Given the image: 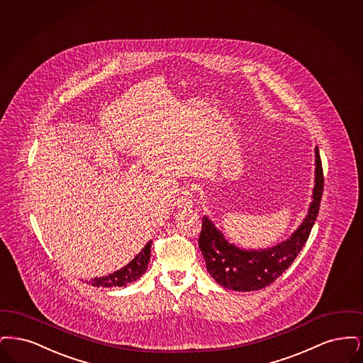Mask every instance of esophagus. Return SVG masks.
Here are the masks:
<instances>
[{"label":"esophagus","mask_w":363,"mask_h":363,"mask_svg":"<svg viewBox=\"0 0 363 363\" xmlns=\"http://www.w3.org/2000/svg\"><path fill=\"white\" fill-rule=\"evenodd\" d=\"M177 205L179 207H192L194 205V195H192V189L187 186L186 189H183L180 198L177 199Z\"/></svg>","instance_id":"1"}]
</instances>
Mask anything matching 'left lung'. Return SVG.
Listing matches in <instances>:
<instances>
[{
  "label": "left lung",
  "instance_id": "left-lung-1",
  "mask_svg": "<svg viewBox=\"0 0 363 363\" xmlns=\"http://www.w3.org/2000/svg\"><path fill=\"white\" fill-rule=\"evenodd\" d=\"M315 155L313 201L305 220L286 241L266 250H242L229 242L213 221L203 217L199 248L207 271L217 284L236 291L260 290L272 284L291 266L311 235L323 196L324 174L317 146Z\"/></svg>",
  "mask_w": 363,
  "mask_h": 363
}]
</instances>
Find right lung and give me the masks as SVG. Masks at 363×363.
Returning a JSON list of instances; mask_svg holds the SVG:
<instances>
[{
    "label": "right lung",
    "instance_id": "add662e5",
    "mask_svg": "<svg viewBox=\"0 0 363 363\" xmlns=\"http://www.w3.org/2000/svg\"><path fill=\"white\" fill-rule=\"evenodd\" d=\"M150 247H152V241H149L141 252L138 253L127 266L112 272L107 277L94 278L89 281V284L95 287H116V286L122 287V286H126V284L140 279V277L145 274L147 264H149Z\"/></svg>",
    "mask_w": 363,
    "mask_h": 363
}]
</instances>
